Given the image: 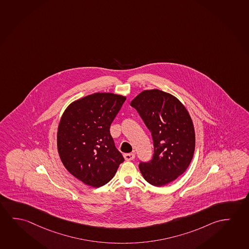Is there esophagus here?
<instances>
[{
  "label": "esophagus",
  "instance_id": "obj_1",
  "mask_svg": "<svg viewBox=\"0 0 249 249\" xmlns=\"http://www.w3.org/2000/svg\"><path fill=\"white\" fill-rule=\"evenodd\" d=\"M124 158L126 160V161H131L135 158L134 153H126V154L124 155Z\"/></svg>",
  "mask_w": 249,
  "mask_h": 249
}]
</instances>
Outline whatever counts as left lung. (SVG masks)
I'll use <instances>...</instances> for the list:
<instances>
[{
	"mask_svg": "<svg viewBox=\"0 0 249 249\" xmlns=\"http://www.w3.org/2000/svg\"><path fill=\"white\" fill-rule=\"evenodd\" d=\"M130 106L150 130L154 153L140 162L139 170L151 185L163 186L176 180L190 165L196 139L190 114L176 97L158 89L138 94Z\"/></svg>",
	"mask_w": 249,
	"mask_h": 249,
	"instance_id": "8db88e82",
	"label": "left lung"
}]
</instances>
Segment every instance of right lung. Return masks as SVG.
Masks as SVG:
<instances>
[{
  "label": "right lung",
  "instance_id": "add662e5",
  "mask_svg": "<svg viewBox=\"0 0 249 249\" xmlns=\"http://www.w3.org/2000/svg\"><path fill=\"white\" fill-rule=\"evenodd\" d=\"M126 98L98 92L71 103L59 122V158L70 173L99 188L114 177L124 159L115 146L110 127Z\"/></svg>",
  "mask_w": 249,
  "mask_h": 249
}]
</instances>
